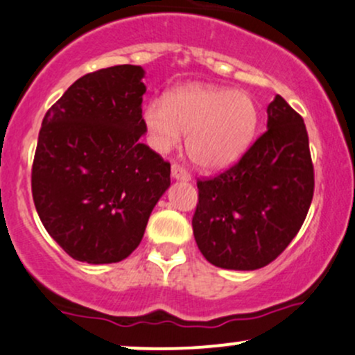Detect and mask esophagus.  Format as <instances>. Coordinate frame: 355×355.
I'll use <instances>...</instances> for the list:
<instances>
[{"instance_id":"1","label":"esophagus","mask_w":355,"mask_h":355,"mask_svg":"<svg viewBox=\"0 0 355 355\" xmlns=\"http://www.w3.org/2000/svg\"><path fill=\"white\" fill-rule=\"evenodd\" d=\"M171 177H173L175 180H190L189 170H185L184 166L178 165V163H173V165H171Z\"/></svg>"}]
</instances>
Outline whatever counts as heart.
I'll use <instances>...</instances> for the list:
<instances>
[{"mask_svg":"<svg viewBox=\"0 0 355 355\" xmlns=\"http://www.w3.org/2000/svg\"><path fill=\"white\" fill-rule=\"evenodd\" d=\"M148 141L159 153L173 150L187 134L189 157L202 168H224L246 150L258 124V106L244 91L193 84L168 99L153 97L145 112Z\"/></svg>","mask_w":355,"mask_h":355,"instance_id":"obj_1","label":"heart"}]
</instances>
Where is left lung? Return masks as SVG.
I'll use <instances>...</instances> for the list:
<instances>
[{
	"label": "left lung",
	"instance_id": "left-lung-1",
	"mask_svg": "<svg viewBox=\"0 0 355 355\" xmlns=\"http://www.w3.org/2000/svg\"><path fill=\"white\" fill-rule=\"evenodd\" d=\"M193 236L204 258L225 270L266 266L298 234L315 178L303 118L282 96L268 106V130L237 163L198 178Z\"/></svg>",
	"mask_w": 355,
	"mask_h": 355
}]
</instances>
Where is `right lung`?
I'll return each mask as SVG.
<instances>
[{"instance_id": "add662e5", "label": "right lung", "mask_w": 355, "mask_h": 355, "mask_svg": "<svg viewBox=\"0 0 355 355\" xmlns=\"http://www.w3.org/2000/svg\"><path fill=\"white\" fill-rule=\"evenodd\" d=\"M139 65L85 73L46 111L32 166L42 224L70 258L118 263L141 243L170 163L141 143Z\"/></svg>"}]
</instances>
